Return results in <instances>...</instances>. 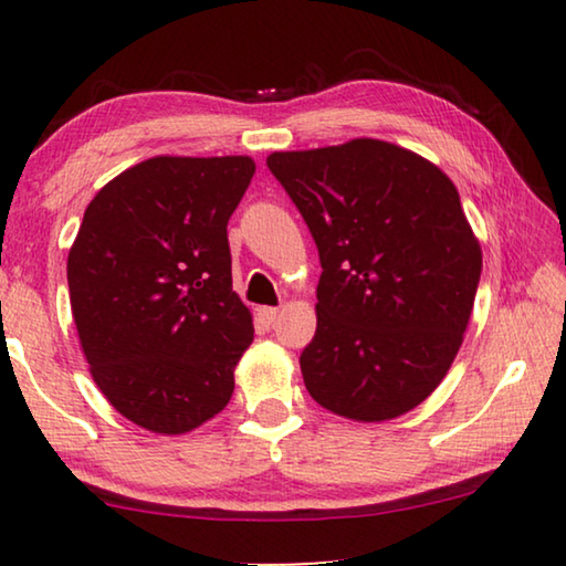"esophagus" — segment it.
I'll return each mask as SVG.
<instances>
[{
    "mask_svg": "<svg viewBox=\"0 0 566 566\" xmlns=\"http://www.w3.org/2000/svg\"><path fill=\"white\" fill-rule=\"evenodd\" d=\"M260 317H262L266 324H274L276 319L282 317V310H276V306H262Z\"/></svg>",
    "mask_w": 566,
    "mask_h": 566,
    "instance_id": "34e87169",
    "label": "esophagus"
}]
</instances>
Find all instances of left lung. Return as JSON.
<instances>
[{
    "instance_id": "obj_1",
    "label": "left lung",
    "mask_w": 566,
    "mask_h": 566,
    "mask_svg": "<svg viewBox=\"0 0 566 566\" xmlns=\"http://www.w3.org/2000/svg\"><path fill=\"white\" fill-rule=\"evenodd\" d=\"M266 167L319 249L306 391L354 421L407 415L452 367L482 274L457 187L429 159L369 137L274 151Z\"/></svg>"
}]
</instances>
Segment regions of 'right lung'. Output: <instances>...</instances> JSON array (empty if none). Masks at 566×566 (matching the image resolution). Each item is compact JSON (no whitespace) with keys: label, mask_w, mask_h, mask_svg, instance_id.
<instances>
[{"label":"right lung","mask_w":566,"mask_h":566,"mask_svg":"<svg viewBox=\"0 0 566 566\" xmlns=\"http://www.w3.org/2000/svg\"><path fill=\"white\" fill-rule=\"evenodd\" d=\"M252 157H151L107 181L66 260L72 317L109 405L155 434H187L232 399L254 339L232 292L227 222Z\"/></svg>","instance_id":"obj_1"}]
</instances>
